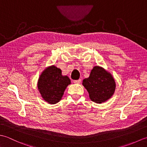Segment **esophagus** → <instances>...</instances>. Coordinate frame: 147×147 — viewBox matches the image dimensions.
<instances>
[{"instance_id":"obj_1","label":"esophagus","mask_w":147,"mask_h":147,"mask_svg":"<svg viewBox=\"0 0 147 147\" xmlns=\"http://www.w3.org/2000/svg\"><path fill=\"white\" fill-rule=\"evenodd\" d=\"M80 82H81V79H79V80H74V82L75 84H80Z\"/></svg>"}]
</instances>
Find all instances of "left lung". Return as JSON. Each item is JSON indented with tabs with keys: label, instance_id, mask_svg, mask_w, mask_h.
Here are the masks:
<instances>
[{
	"label": "left lung",
	"instance_id": "1",
	"mask_svg": "<svg viewBox=\"0 0 147 147\" xmlns=\"http://www.w3.org/2000/svg\"><path fill=\"white\" fill-rule=\"evenodd\" d=\"M82 85L89 92L91 100L101 103L111 98L116 88L114 78L103 67L95 66L88 78L84 79Z\"/></svg>",
	"mask_w": 147,
	"mask_h": 147
}]
</instances>
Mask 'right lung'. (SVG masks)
Masks as SVG:
<instances>
[{"label": "right lung", "instance_id": "1", "mask_svg": "<svg viewBox=\"0 0 147 147\" xmlns=\"http://www.w3.org/2000/svg\"><path fill=\"white\" fill-rule=\"evenodd\" d=\"M70 79L63 76L61 70L55 65L47 67L41 73L37 88L43 100L49 104H56L61 100Z\"/></svg>", "mask_w": 147, "mask_h": 147}]
</instances>
